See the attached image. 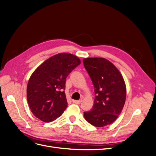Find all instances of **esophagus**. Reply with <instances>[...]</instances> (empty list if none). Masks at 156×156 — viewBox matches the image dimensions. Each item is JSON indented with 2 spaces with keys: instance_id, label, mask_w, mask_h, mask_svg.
Wrapping results in <instances>:
<instances>
[{
  "instance_id": "1",
  "label": "esophagus",
  "mask_w": 156,
  "mask_h": 156,
  "mask_svg": "<svg viewBox=\"0 0 156 156\" xmlns=\"http://www.w3.org/2000/svg\"><path fill=\"white\" fill-rule=\"evenodd\" d=\"M82 101V100H73V102L74 103H75V104H80V103H81Z\"/></svg>"
}]
</instances>
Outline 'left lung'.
Listing matches in <instances>:
<instances>
[{
    "label": "left lung",
    "instance_id": "1",
    "mask_svg": "<svg viewBox=\"0 0 156 156\" xmlns=\"http://www.w3.org/2000/svg\"><path fill=\"white\" fill-rule=\"evenodd\" d=\"M83 64L94 87V105L84 116L90 124L102 127L112 124L120 115L126 98V86L120 71L104 58H87Z\"/></svg>",
    "mask_w": 156,
    "mask_h": 156
}]
</instances>
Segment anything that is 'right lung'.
Here are the masks:
<instances>
[{"instance_id": "add662e5", "label": "right lung", "mask_w": 156, "mask_h": 156, "mask_svg": "<svg viewBox=\"0 0 156 156\" xmlns=\"http://www.w3.org/2000/svg\"><path fill=\"white\" fill-rule=\"evenodd\" d=\"M81 64L74 55L62 53L52 56L31 75L27 87V98L32 112L44 122L62 115L68 107L65 92L66 79Z\"/></svg>"}]
</instances>
